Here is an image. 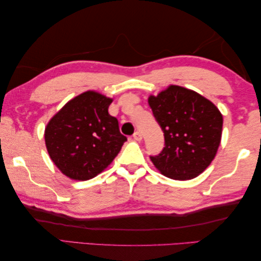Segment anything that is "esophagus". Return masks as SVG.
I'll use <instances>...</instances> for the list:
<instances>
[{"label": "esophagus", "mask_w": 261, "mask_h": 261, "mask_svg": "<svg viewBox=\"0 0 261 261\" xmlns=\"http://www.w3.org/2000/svg\"><path fill=\"white\" fill-rule=\"evenodd\" d=\"M133 139L136 140V141H141V140H142V134H141L139 130H136L135 133L133 134Z\"/></svg>", "instance_id": "esophagus-1"}]
</instances>
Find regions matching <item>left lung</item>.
Instances as JSON below:
<instances>
[{
  "mask_svg": "<svg viewBox=\"0 0 261 261\" xmlns=\"http://www.w3.org/2000/svg\"><path fill=\"white\" fill-rule=\"evenodd\" d=\"M164 133V148L150 156L164 176L176 180L193 179L214 160L222 135L219 109L195 91L171 85L148 99Z\"/></svg>",
  "mask_w": 261,
  "mask_h": 261,
  "instance_id": "obj_1",
  "label": "left lung"
}]
</instances>
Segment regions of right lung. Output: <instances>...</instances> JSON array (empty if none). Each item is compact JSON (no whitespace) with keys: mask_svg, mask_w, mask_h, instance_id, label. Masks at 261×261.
<instances>
[{"mask_svg":"<svg viewBox=\"0 0 261 261\" xmlns=\"http://www.w3.org/2000/svg\"><path fill=\"white\" fill-rule=\"evenodd\" d=\"M112 99L88 91L68 101L50 119L45 142L53 163L63 174L88 180L111 164L126 142L118 119L110 115Z\"/></svg>","mask_w":261,"mask_h":261,"instance_id":"obj_1","label":"right lung"}]
</instances>
